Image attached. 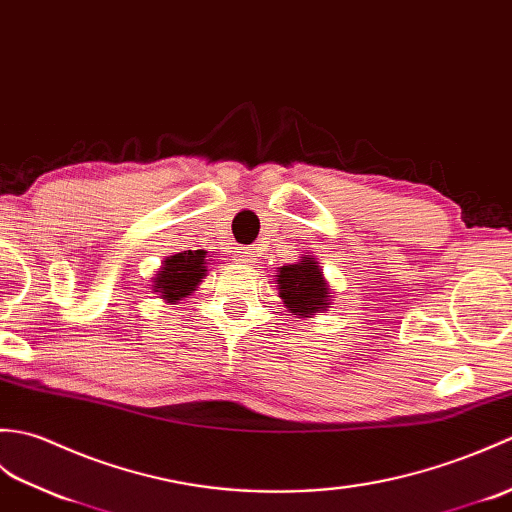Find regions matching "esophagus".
I'll list each match as a JSON object with an SVG mask.
<instances>
[{"mask_svg":"<svg viewBox=\"0 0 512 512\" xmlns=\"http://www.w3.org/2000/svg\"><path fill=\"white\" fill-rule=\"evenodd\" d=\"M254 256H256V254H254L249 247H238L236 252H234V260H236V263H252Z\"/></svg>","mask_w":512,"mask_h":512,"instance_id":"34e87169","label":"esophagus"}]
</instances>
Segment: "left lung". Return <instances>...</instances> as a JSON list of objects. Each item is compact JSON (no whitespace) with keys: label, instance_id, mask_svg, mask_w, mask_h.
Instances as JSON below:
<instances>
[{"label":"left lung","instance_id":"1","mask_svg":"<svg viewBox=\"0 0 512 512\" xmlns=\"http://www.w3.org/2000/svg\"><path fill=\"white\" fill-rule=\"evenodd\" d=\"M274 282L278 298L291 315L313 317L331 309L333 289L317 258L302 254L298 263L278 267Z\"/></svg>","mask_w":512,"mask_h":512}]
</instances>
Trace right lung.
<instances>
[{
    "label": "right lung",
    "instance_id": "obj_1",
    "mask_svg": "<svg viewBox=\"0 0 512 512\" xmlns=\"http://www.w3.org/2000/svg\"><path fill=\"white\" fill-rule=\"evenodd\" d=\"M206 260L208 252H203V249H197V252L188 249V252L166 256L153 278V293L170 304L188 298L192 291H197L203 278L208 276Z\"/></svg>",
    "mask_w": 512,
    "mask_h": 512
}]
</instances>
